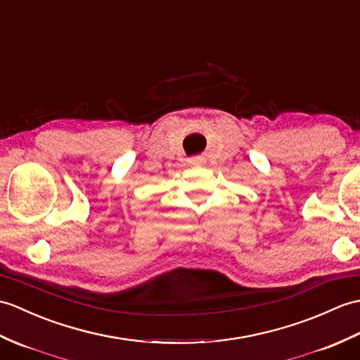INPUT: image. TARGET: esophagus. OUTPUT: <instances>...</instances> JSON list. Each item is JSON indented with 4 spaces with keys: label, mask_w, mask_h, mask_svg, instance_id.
<instances>
[{
    "label": "esophagus",
    "mask_w": 360,
    "mask_h": 360,
    "mask_svg": "<svg viewBox=\"0 0 360 360\" xmlns=\"http://www.w3.org/2000/svg\"><path fill=\"white\" fill-rule=\"evenodd\" d=\"M190 162L193 165H202L205 162V158L204 156H195V158H191Z\"/></svg>",
    "instance_id": "1"
}]
</instances>
